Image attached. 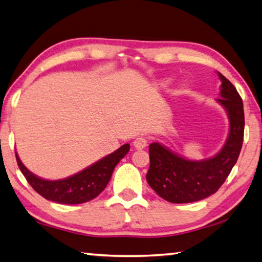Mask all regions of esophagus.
Segmentation results:
<instances>
[{"label": "esophagus", "mask_w": 262, "mask_h": 262, "mask_svg": "<svg viewBox=\"0 0 262 262\" xmlns=\"http://www.w3.org/2000/svg\"><path fill=\"white\" fill-rule=\"evenodd\" d=\"M133 145H134L135 149H139V150L144 149L148 145V140L145 139V137H143V136L136 137V139L134 140V142H133Z\"/></svg>", "instance_id": "34e87169"}]
</instances>
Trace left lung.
Instances as JSON below:
<instances>
[{
    "label": "left lung",
    "instance_id": "1",
    "mask_svg": "<svg viewBox=\"0 0 262 262\" xmlns=\"http://www.w3.org/2000/svg\"><path fill=\"white\" fill-rule=\"evenodd\" d=\"M222 81L217 101L227 110L230 133L223 149L206 161H188L159 143L149 145L150 167L147 181L164 200L172 203H189L216 193L231 172L241 154L244 141V106L233 84L219 73Z\"/></svg>",
    "mask_w": 262,
    "mask_h": 262
}]
</instances>
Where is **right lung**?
I'll return each instance as SVG.
<instances>
[{
	"mask_svg": "<svg viewBox=\"0 0 262 262\" xmlns=\"http://www.w3.org/2000/svg\"><path fill=\"white\" fill-rule=\"evenodd\" d=\"M129 151V144H123L108 156L104 157L85 170L78 172L69 178L61 180H45L26 168L16 154L19 170L35 192L46 200L64 205H78L92 200L103 192L108 184L114 167Z\"/></svg>",
	"mask_w": 262,
	"mask_h": 262,
	"instance_id": "add662e5",
	"label": "right lung"
}]
</instances>
